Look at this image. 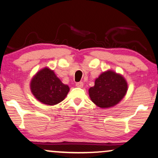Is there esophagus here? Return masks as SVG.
<instances>
[{"instance_id":"1","label":"esophagus","mask_w":158,"mask_h":158,"mask_svg":"<svg viewBox=\"0 0 158 158\" xmlns=\"http://www.w3.org/2000/svg\"><path fill=\"white\" fill-rule=\"evenodd\" d=\"M76 86L78 87H82L84 86V83H83L82 81H79V82L76 83Z\"/></svg>"}]
</instances>
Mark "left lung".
Returning a JSON list of instances; mask_svg holds the SVG:
<instances>
[{
    "label": "left lung",
    "instance_id": "left-lung-1",
    "mask_svg": "<svg viewBox=\"0 0 158 158\" xmlns=\"http://www.w3.org/2000/svg\"><path fill=\"white\" fill-rule=\"evenodd\" d=\"M127 83L122 76L112 71L104 72L89 89L90 99L98 107L107 108L117 104L125 96Z\"/></svg>",
    "mask_w": 158,
    "mask_h": 158
}]
</instances>
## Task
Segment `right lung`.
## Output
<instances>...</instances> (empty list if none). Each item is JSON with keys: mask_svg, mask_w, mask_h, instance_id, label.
Instances as JSON below:
<instances>
[{"mask_svg": "<svg viewBox=\"0 0 158 158\" xmlns=\"http://www.w3.org/2000/svg\"><path fill=\"white\" fill-rule=\"evenodd\" d=\"M31 90L42 103L54 105L64 100L69 87L56 77L54 72L48 68H43L34 77L31 81Z\"/></svg>", "mask_w": 158, "mask_h": 158, "instance_id": "obj_1", "label": "right lung"}]
</instances>
